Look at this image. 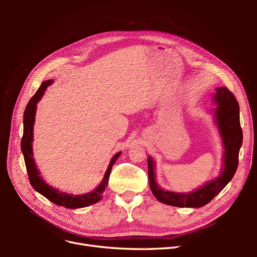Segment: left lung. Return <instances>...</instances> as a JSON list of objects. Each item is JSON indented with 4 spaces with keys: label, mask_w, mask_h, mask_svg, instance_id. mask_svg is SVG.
Instances as JSON below:
<instances>
[{
    "label": "left lung",
    "mask_w": 257,
    "mask_h": 257,
    "mask_svg": "<svg viewBox=\"0 0 257 257\" xmlns=\"http://www.w3.org/2000/svg\"><path fill=\"white\" fill-rule=\"evenodd\" d=\"M213 102L216 126L219 128L224 147L223 167L220 176L191 193H176L161 189L155 180V165L148 157V176L151 192L159 201L174 207L199 208L207 205L219 194L234 177L238 167L239 150L242 145V130L240 126L239 104L234 94L226 88H217Z\"/></svg>",
    "instance_id": "8db88e82"
}]
</instances>
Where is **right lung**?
Listing matches in <instances>:
<instances>
[{"instance_id": "add662e5", "label": "right lung", "mask_w": 257, "mask_h": 257, "mask_svg": "<svg viewBox=\"0 0 257 257\" xmlns=\"http://www.w3.org/2000/svg\"><path fill=\"white\" fill-rule=\"evenodd\" d=\"M52 82V80L43 81L40 89L36 91L33 97L29 100V103L26 107L25 114H23V136L21 139V151L23 154V158H25L30 183L33 186V189L35 191H37L38 193L42 194L43 196H45L46 198L52 201L53 204H56L58 206H62L68 209L83 208L93 204H96L97 201L102 199V194L107 188L111 168L115 161L120 157L121 152H118L113 155L109 165L107 167L102 182L97 185V188L95 190H93L90 193L81 194V195H72V194L60 192L59 190L52 188L51 185L46 183L43 180V177L41 176V173L38 172L33 158V126L35 123V113L37 107L36 105L38 103V100H40L44 95L46 89H47V87H49Z\"/></svg>"}]
</instances>
